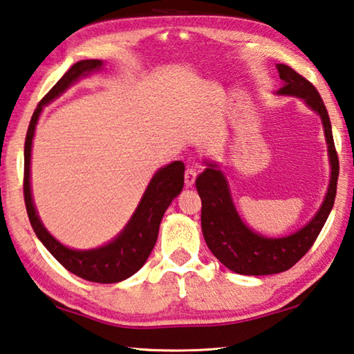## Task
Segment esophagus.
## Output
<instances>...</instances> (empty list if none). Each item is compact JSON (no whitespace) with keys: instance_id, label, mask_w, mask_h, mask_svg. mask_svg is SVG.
<instances>
[{"instance_id":"obj_1","label":"esophagus","mask_w":354,"mask_h":354,"mask_svg":"<svg viewBox=\"0 0 354 354\" xmlns=\"http://www.w3.org/2000/svg\"><path fill=\"white\" fill-rule=\"evenodd\" d=\"M196 170L195 169H187L185 170V175H184V183H185V187H192V185L195 184L196 181Z\"/></svg>"}]
</instances>
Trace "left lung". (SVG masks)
I'll return each mask as SVG.
<instances>
[{
	"instance_id": "8db88e82",
	"label": "left lung",
	"mask_w": 354,
	"mask_h": 354,
	"mask_svg": "<svg viewBox=\"0 0 354 354\" xmlns=\"http://www.w3.org/2000/svg\"><path fill=\"white\" fill-rule=\"evenodd\" d=\"M281 79L279 95H294L316 111L322 119L324 133L328 145L331 176L322 205L304 227L281 239H268L248 227L230 196L227 179L216 162L204 160L205 169L196 178V190L201 198V229L218 260L230 271L241 275H271L292 268L316 241L333 209L336 198L339 159L334 149L331 122L324 100L311 82L286 65H277Z\"/></svg>"
}]
</instances>
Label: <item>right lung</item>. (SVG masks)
Listing matches in <instances>:
<instances>
[{
  "label": "right lung",
  "instance_id": "add662e5",
  "mask_svg": "<svg viewBox=\"0 0 354 354\" xmlns=\"http://www.w3.org/2000/svg\"><path fill=\"white\" fill-rule=\"evenodd\" d=\"M104 68L102 60H80L68 69V73L55 83L53 89L44 95L32 114L30 124L26 134L24 142V203L30 226L34 229L44 248L54 259L65 266L69 272L77 277L85 279L95 283H118L136 274L149 259L150 252L155 248L159 232V224L165 210L169 209L173 199L181 194L184 185V162L175 160L169 165L159 169L147 187L145 194L140 198V203L134 210L130 221L124 230L104 246L79 250L66 248L59 240H55L43 226L40 216L37 214L34 199L30 192V151L32 139H34L38 118L43 111V106L50 104L59 97L74 83L91 73H97Z\"/></svg>",
  "mask_w": 354,
  "mask_h": 354
}]
</instances>
